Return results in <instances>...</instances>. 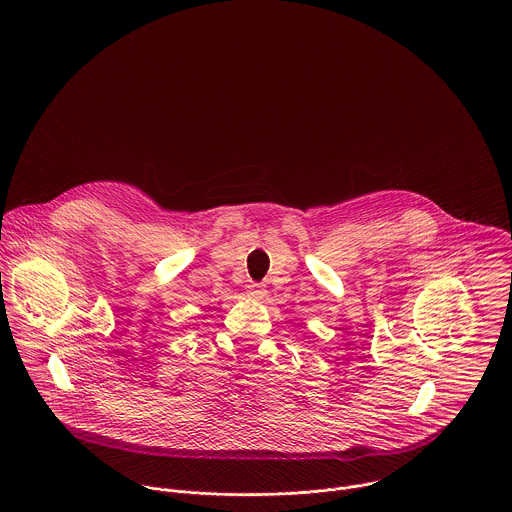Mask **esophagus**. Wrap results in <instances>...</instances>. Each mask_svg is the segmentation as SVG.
I'll return each instance as SVG.
<instances>
[{
	"mask_svg": "<svg viewBox=\"0 0 512 512\" xmlns=\"http://www.w3.org/2000/svg\"><path fill=\"white\" fill-rule=\"evenodd\" d=\"M265 293H267V291H265V285H261V283L249 285V295H251L253 299H261Z\"/></svg>",
	"mask_w": 512,
	"mask_h": 512,
	"instance_id": "1",
	"label": "esophagus"
}]
</instances>
